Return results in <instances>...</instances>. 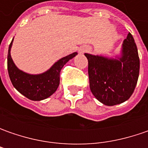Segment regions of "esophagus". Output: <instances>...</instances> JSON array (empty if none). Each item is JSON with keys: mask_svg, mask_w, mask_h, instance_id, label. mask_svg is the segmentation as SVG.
<instances>
[{"mask_svg": "<svg viewBox=\"0 0 148 148\" xmlns=\"http://www.w3.org/2000/svg\"><path fill=\"white\" fill-rule=\"evenodd\" d=\"M86 51H88V49H87V48H82V49H80V53H85V52H86Z\"/></svg>", "mask_w": 148, "mask_h": 148, "instance_id": "esophagus-1", "label": "esophagus"}]
</instances>
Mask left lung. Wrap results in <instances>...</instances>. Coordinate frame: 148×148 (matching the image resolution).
Returning a JSON list of instances; mask_svg holds the SVG:
<instances>
[{
    "label": "left lung",
    "instance_id": "left-lung-1",
    "mask_svg": "<svg viewBox=\"0 0 148 148\" xmlns=\"http://www.w3.org/2000/svg\"><path fill=\"white\" fill-rule=\"evenodd\" d=\"M88 59L90 88L96 99L108 106L128 100L138 82L140 61L133 35L128 33L119 56L85 53Z\"/></svg>",
    "mask_w": 148,
    "mask_h": 148
}]
</instances>
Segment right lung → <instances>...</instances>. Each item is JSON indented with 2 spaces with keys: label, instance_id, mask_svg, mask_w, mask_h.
<instances>
[{
  "label": "right lung",
  "instance_id": "right-lung-1",
  "mask_svg": "<svg viewBox=\"0 0 148 148\" xmlns=\"http://www.w3.org/2000/svg\"><path fill=\"white\" fill-rule=\"evenodd\" d=\"M12 39L9 46L7 68L10 79L14 87L28 99L35 101L49 98L57 90L60 83V71L63 66L77 55V52L69 54L56 62L48 71L41 74H29L20 70L10 56Z\"/></svg>",
  "mask_w": 148,
  "mask_h": 148
}]
</instances>
